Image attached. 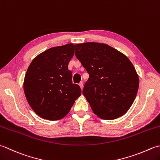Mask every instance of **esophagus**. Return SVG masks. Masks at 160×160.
I'll list each match as a JSON object with an SVG mask.
<instances>
[{
	"label": "esophagus",
	"instance_id": "obj_1",
	"mask_svg": "<svg viewBox=\"0 0 160 160\" xmlns=\"http://www.w3.org/2000/svg\"><path fill=\"white\" fill-rule=\"evenodd\" d=\"M79 85H80V87L81 89H83V82H80L79 83Z\"/></svg>",
	"mask_w": 160,
	"mask_h": 160
}]
</instances>
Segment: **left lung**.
<instances>
[{
  "label": "left lung",
  "mask_w": 160,
  "mask_h": 160,
  "mask_svg": "<svg viewBox=\"0 0 160 160\" xmlns=\"http://www.w3.org/2000/svg\"><path fill=\"white\" fill-rule=\"evenodd\" d=\"M74 48L75 55L89 73L82 93L93 113L106 120L126 114L136 98L139 83L130 59L104 43L87 42Z\"/></svg>",
  "instance_id": "left-lung-1"
}]
</instances>
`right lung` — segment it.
I'll list each match as a JSON object with an SVG mask.
<instances>
[{
    "mask_svg": "<svg viewBox=\"0 0 160 160\" xmlns=\"http://www.w3.org/2000/svg\"><path fill=\"white\" fill-rule=\"evenodd\" d=\"M74 54L73 44L53 47L34 58L25 76L27 101L42 118L55 121L69 112L81 89L72 82L68 65Z\"/></svg>",
    "mask_w": 160,
    "mask_h": 160,
    "instance_id": "right-lung-1",
    "label": "right lung"
}]
</instances>
